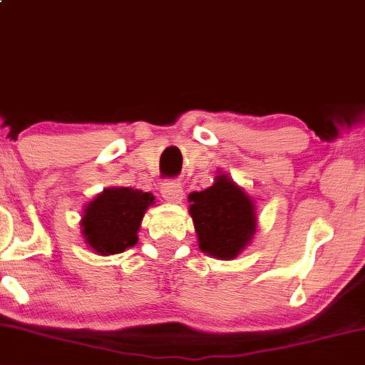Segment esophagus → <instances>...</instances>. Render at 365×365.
Returning <instances> with one entry per match:
<instances>
[{
	"label": "esophagus",
	"instance_id": "esophagus-1",
	"mask_svg": "<svg viewBox=\"0 0 365 365\" xmlns=\"http://www.w3.org/2000/svg\"><path fill=\"white\" fill-rule=\"evenodd\" d=\"M160 193L163 196V200L169 203H181L182 195H184L181 184L175 182V181H163L162 187H160Z\"/></svg>",
	"mask_w": 365,
	"mask_h": 365
}]
</instances>
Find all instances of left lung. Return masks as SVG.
Returning <instances> with one entry per match:
<instances>
[{
	"mask_svg": "<svg viewBox=\"0 0 365 365\" xmlns=\"http://www.w3.org/2000/svg\"><path fill=\"white\" fill-rule=\"evenodd\" d=\"M198 247L215 259H235L255 235V207L250 196L227 175H219L214 186L190 195Z\"/></svg>",
	"mask_w": 365,
	"mask_h": 365,
	"instance_id": "obj_1",
	"label": "left lung"
}]
</instances>
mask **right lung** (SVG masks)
I'll return each mask as SVG.
<instances>
[{
  "label": "right lung",
  "instance_id": "add662e5",
  "mask_svg": "<svg viewBox=\"0 0 365 365\" xmlns=\"http://www.w3.org/2000/svg\"><path fill=\"white\" fill-rule=\"evenodd\" d=\"M155 196L130 187H112L86 207L83 235L100 255H113L138 243V231Z\"/></svg>",
  "mask_w": 365,
  "mask_h": 365
}]
</instances>
